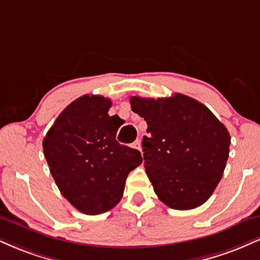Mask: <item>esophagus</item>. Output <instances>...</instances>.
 I'll list each match as a JSON object with an SVG mask.
<instances>
[{"instance_id":"esophagus-1","label":"esophagus","mask_w":260,"mask_h":260,"mask_svg":"<svg viewBox=\"0 0 260 260\" xmlns=\"http://www.w3.org/2000/svg\"><path fill=\"white\" fill-rule=\"evenodd\" d=\"M133 148L137 149V150L142 151V147H140V140H139V139H137L136 142L133 143Z\"/></svg>"}]
</instances>
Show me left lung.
Wrapping results in <instances>:
<instances>
[{
    "mask_svg": "<svg viewBox=\"0 0 260 260\" xmlns=\"http://www.w3.org/2000/svg\"><path fill=\"white\" fill-rule=\"evenodd\" d=\"M132 111L147 121L144 168L164 204L188 210L204 204L222 177L231 138L202 103L183 94L131 98Z\"/></svg>",
    "mask_w": 260,
    "mask_h": 260,
    "instance_id": "left-lung-1",
    "label": "left lung"
}]
</instances>
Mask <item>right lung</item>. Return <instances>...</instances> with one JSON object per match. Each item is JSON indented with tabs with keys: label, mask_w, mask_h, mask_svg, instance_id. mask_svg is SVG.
Listing matches in <instances>:
<instances>
[{
	"label": "right lung",
	"mask_w": 260,
	"mask_h": 260,
	"mask_svg": "<svg viewBox=\"0 0 260 260\" xmlns=\"http://www.w3.org/2000/svg\"><path fill=\"white\" fill-rule=\"evenodd\" d=\"M111 105L101 95H83L59 113L43 142L62 196L88 215L115 207L128 174L143 161L137 149L116 140L121 118L109 116Z\"/></svg>",
	"instance_id": "right-lung-1"
}]
</instances>
